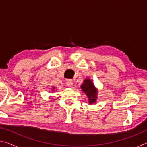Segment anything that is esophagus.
Segmentation results:
<instances>
[{"label": "esophagus", "instance_id": "1", "mask_svg": "<svg viewBox=\"0 0 147 147\" xmlns=\"http://www.w3.org/2000/svg\"><path fill=\"white\" fill-rule=\"evenodd\" d=\"M66 84H67V86L71 87L72 86H73V80H70V79L67 80H66Z\"/></svg>", "mask_w": 147, "mask_h": 147}]
</instances>
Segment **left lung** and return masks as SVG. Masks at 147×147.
Masks as SVG:
<instances>
[{
	"label": "left lung",
	"mask_w": 147,
	"mask_h": 147,
	"mask_svg": "<svg viewBox=\"0 0 147 147\" xmlns=\"http://www.w3.org/2000/svg\"><path fill=\"white\" fill-rule=\"evenodd\" d=\"M81 88L84 93H86L87 96H88L89 103L91 104L95 103L96 99H97L98 90L94 87L93 82L89 78L85 79L84 80L82 85L81 86Z\"/></svg>",
	"instance_id": "obj_1"
}]
</instances>
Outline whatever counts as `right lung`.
Instances as JSON below:
<instances>
[{
    "label": "right lung",
    "mask_w": 147,
    "mask_h": 147,
    "mask_svg": "<svg viewBox=\"0 0 147 147\" xmlns=\"http://www.w3.org/2000/svg\"><path fill=\"white\" fill-rule=\"evenodd\" d=\"M54 89H55V88H54V87H53V88H52V90H54Z\"/></svg>",
    "instance_id": "obj_1"
}]
</instances>
